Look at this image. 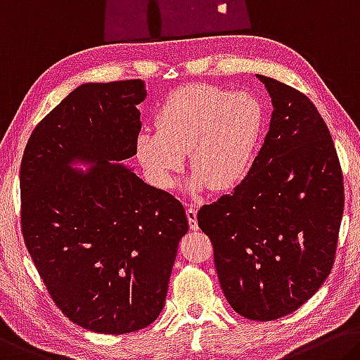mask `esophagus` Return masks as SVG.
Masks as SVG:
<instances>
[{"mask_svg":"<svg viewBox=\"0 0 360 360\" xmlns=\"http://www.w3.org/2000/svg\"><path fill=\"white\" fill-rule=\"evenodd\" d=\"M186 214H187V219H189V226L192 231L198 229V224H197V210L193 205H186Z\"/></svg>","mask_w":360,"mask_h":360,"instance_id":"1","label":"esophagus"}]
</instances>
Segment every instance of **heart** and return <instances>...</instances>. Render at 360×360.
Segmentation results:
<instances>
[{
	"mask_svg": "<svg viewBox=\"0 0 360 360\" xmlns=\"http://www.w3.org/2000/svg\"><path fill=\"white\" fill-rule=\"evenodd\" d=\"M262 107L252 94L216 84H187L171 93L155 113L157 133H142L136 155L150 181L169 189L189 153L197 171L191 191L207 182L216 191L240 182L262 129Z\"/></svg>",
	"mask_w": 360,
	"mask_h": 360,
	"instance_id": "heart-1",
	"label": "heart"
}]
</instances>
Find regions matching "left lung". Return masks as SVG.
I'll return each mask as SVG.
<instances>
[{"label": "left lung", "instance_id": "1", "mask_svg": "<svg viewBox=\"0 0 360 360\" xmlns=\"http://www.w3.org/2000/svg\"><path fill=\"white\" fill-rule=\"evenodd\" d=\"M272 99L264 144L240 184L198 210L232 309L269 322L298 309L332 271L345 208L343 173L306 94L258 75Z\"/></svg>", "mask_w": 360, "mask_h": 360}]
</instances>
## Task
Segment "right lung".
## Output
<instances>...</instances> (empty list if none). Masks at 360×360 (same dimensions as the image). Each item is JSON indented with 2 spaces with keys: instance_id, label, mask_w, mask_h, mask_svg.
Listing matches in <instances>:
<instances>
[{
  "instance_id": "1",
  "label": "right lung",
  "mask_w": 360,
  "mask_h": 360,
  "mask_svg": "<svg viewBox=\"0 0 360 360\" xmlns=\"http://www.w3.org/2000/svg\"><path fill=\"white\" fill-rule=\"evenodd\" d=\"M146 94L142 79L82 84L37 124L22 157L28 253L56 306L96 333L155 321L189 229L178 198L124 165L136 155ZM75 159L95 167L77 172Z\"/></svg>"
}]
</instances>
